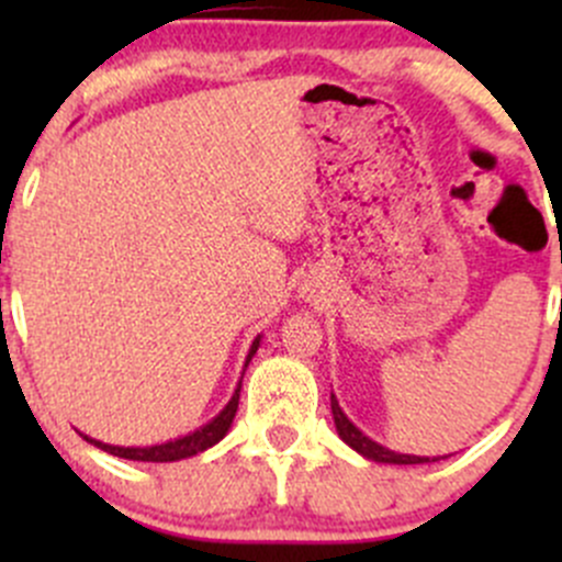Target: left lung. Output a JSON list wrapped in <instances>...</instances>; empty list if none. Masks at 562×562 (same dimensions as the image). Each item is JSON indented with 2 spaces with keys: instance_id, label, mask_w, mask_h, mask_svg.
I'll list each match as a JSON object with an SVG mask.
<instances>
[{
  "instance_id": "left-lung-1",
  "label": "left lung",
  "mask_w": 562,
  "mask_h": 562,
  "mask_svg": "<svg viewBox=\"0 0 562 562\" xmlns=\"http://www.w3.org/2000/svg\"><path fill=\"white\" fill-rule=\"evenodd\" d=\"M331 413H334V424H337V432L339 438L345 440V443L350 446V449L359 451L361 457L372 459V462H386V464H422V462H435L438 457H413V454H396V451H389L386 446L375 443V440L367 438L364 432H361L359 427H356L353 422H350L348 416L342 413V407H339V402L331 396Z\"/></svg>"
}]
</instances>
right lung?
Segmentation results:
<instances>
[{"label": "right lung", "mask_w": 562, "mask_h": 562, "mask_svg": "<svg viewBox=\"0 0 562 562\" xmlns=\"http://www.w3.org/2000/svg\"><path fill=\"white\" fill-rule=\"evenodd\" d=\"M260 345V337H255L252 348H249L247 353V361L245 367L252 361L255 350H258ZM239 391H241V381L239 386H236L234 396H231L228 405L223 407V411L217 413V416L212 418L209 424H203L201 429H195V432L184 435V438H176V440H168V443H160V446H144V449H133V446H108V443H100V440H92V438H83L89 440V443H94L98 449L108 451V454L113 457H122V459H133V462H176V459H187V457H195L201 454V451L212 449L214 443H220V440L225 438V432L231 429V424H234V416L236 411H239Z\"/></svg>", "instance_id": "1"}]
</instances>
